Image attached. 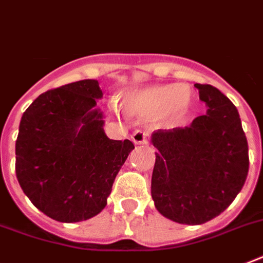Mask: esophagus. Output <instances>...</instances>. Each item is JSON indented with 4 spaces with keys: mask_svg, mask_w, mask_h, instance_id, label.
<instances>
[{
    "mask_svg": "<svg viewBox=\"0 0 263 263\" xmlns=\"http://www.w3.org/2000/svg\"><path fill=\"white\" fill-rule=\"evenodd\" d=\"M131 140L135 144H146L147 143V135L138 129V131H135L131 135Z\"/></svg>",
    "mask_w": 263,
    "mask_h": 263,
    "instance_id": "1",
    "label": "esophagus"
}]
</instances>
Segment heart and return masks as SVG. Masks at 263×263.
I'll list each match as a JSON object with an SVG mask.
<instances>
[{"mask_svg":"<svg viewBox=\"0 0 263 263\" xmlns=\"http://www.w3.org/2000/svg\"><path fill=\"white\" fill-rule=\"evenodd\" d=\"M191 90L187 84H154L128 92L123 107L128 115L150 117L157 115L160 124H171L188 110Z\"/></svg>","mask_w":263,"mask_h":263,"instance_id":"b5f03b06","label":"heart"}]
</instances>
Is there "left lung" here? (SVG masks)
<instances>
[{"label":"left lung","instance_id":"obj_1","mask_svg":"<svg viewBox=\"0 0 263 263\" xmlns=\"http://www.w3.org/2000/svg\"><path fill=\"white\" fill-rule=\"evenodd\" d=\"M206 115L188 127L158 129L152 196L169 220L200 225L220 216L245 185L249 144L236 106L218 88L196 83Z\"/></svg>","mask_w":263,"mask_h":263}]
</instances>
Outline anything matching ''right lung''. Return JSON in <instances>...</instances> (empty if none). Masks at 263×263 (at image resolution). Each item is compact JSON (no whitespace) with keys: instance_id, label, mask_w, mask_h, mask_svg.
<instances>
[{"instance_id":"right-lung-1","label":"right lung","mask_w":263,"mask_h":263,"mask_svg":"<svg viewBox=\"0 0 263 263\" xmlns=\"http://www.w3.org/2000/svg\"><path fill=\"white\" fill-rule=\"evenodd\" d=\"M98 80L43 92L23 113L16 140V176L36 209L60 222L97 216L134 150L131 140L103 131Z\"/></svg>"}]
</instances>
